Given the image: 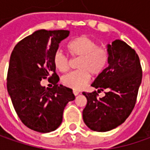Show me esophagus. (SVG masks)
Returning a JSON list of instances; mask_svg holds the SVG:
<instances>
[{"mask_svg": "<svg viewBox=\"0 0 150 150\" xmlns=\"http://www.w3.org/2000/svg\"><path fill=\"white\" fill-rule=\"evenodd\" d=\"M72 93H73V94H74L75 96H77V95H78V94H79V91H78V90L73 89Z\"/></svg>", "mask_w": 150, "mask_h": 150, "instance_id": "esophagus-1", "label": "esophagus"}]
</instances>
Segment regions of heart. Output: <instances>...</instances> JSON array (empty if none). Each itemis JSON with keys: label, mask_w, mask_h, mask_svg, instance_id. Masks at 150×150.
<instances>
[{"label": "heart", "mask_w": 150, "mask_h": 150, "mask_svg": "<svg viewBox=\"0 0 150 150\" xmlns=\"http://www.w3.org/2000/svg\"><path fill=\"white\" fill-rule=\"evenodd\" d=\"M67 48L72 57H80L78 63L79 70L69 72L62 78V84L72 89L83 88L88 83L90 74L98 76L104 71L109 61L108 50L98 47L94 41L85 36L73 38L67 43ZM53 63L61 72L69 69V60L61 52L54 54Z\"/></svg>", "instance_id": "obj_1"}]
</instances>
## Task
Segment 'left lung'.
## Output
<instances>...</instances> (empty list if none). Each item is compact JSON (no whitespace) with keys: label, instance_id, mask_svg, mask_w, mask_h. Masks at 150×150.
I'll return each mask as SVG.
<instances>
[{"label":"left lung","instance_id":"8db88e82","mask_svg":"<svg viewBox=\"0 0 150 150\" xmlns=\"http://www.w3.org/2000/svg\"><path fill=\"white\" fill-rule=\"evenodd\" d=\"M108 67L91 85L98 92L104 91L105 96L98 99L97 91L83 93L87 98L84 123L97 132L113 129L126 120L135 106L142 81L139 56L128 44L115 40L108 45Z\"/></svg>","mask_w":150,"mask_h":150}]
</instances>
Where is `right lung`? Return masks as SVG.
Listing matches in <instances>:
<instances>
[{
    "instance_id": "right-lung-1",
    "label": "right lung",
    "mask_w": 150,
    "mask_h": 150,
    "mask_svg": "<svg viewBox=\"0 0 150 150\" xmlns=\"http://www.w3.org/2000/svg\"><path fill=\"white\" fill-rule=\"evenodd\" d=\"M67 30H38L16 45L7 72V91L18 117L27 128L39 133L57 129L67 103L75 99L72 90L58 85L53 57ZM49 78L52 89L40 85Z\"/></svg>"
}]
</instances>
